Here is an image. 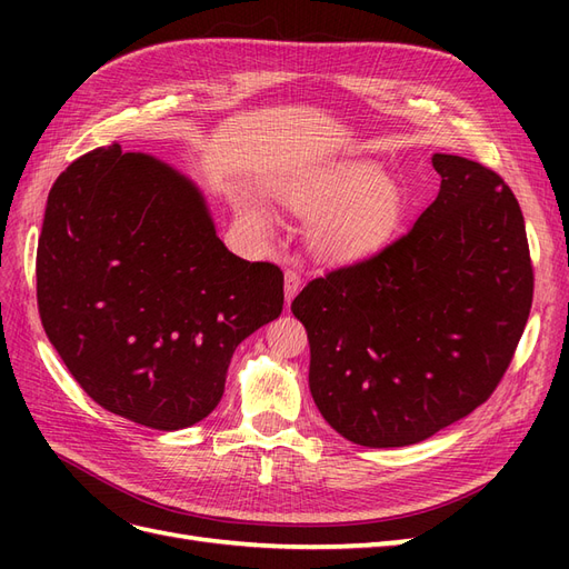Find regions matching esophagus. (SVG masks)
Instances as JSON below:
<instances>
[{"label": "esophagus", "instance_id": "34e87169", "mask_svg": "<svg viewBox=\"0 0 569 569\" xmlns=\"http://www.w3.org/2000/svg\"><path fill=\"white\" fill-rule=\"evenodd\" d=\"M301 284H303L301 272L295 270V268H289V270L284 272V301H287V303H291V299H295V297L299 295Z\"/></svg>", "mask_w": 569, "mask_h": 569}]
</instances>
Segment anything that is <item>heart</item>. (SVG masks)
<instances>
[{
    "mask_svg": "<svg viewBox=\"0 0 569 569\" xmlns=\"http://www.w3.org/2000/svg\"><path fill=\"white\" fill-rule=\"evenodd\" d=\"M278 194L289 211L313 218L308 242L318 256L332 261H353L382 249L406 211L401 187L370 161L327 166L291 180ZM239 211L258 226L268 218L256 199H244Z\"/></svg>",
    "mask_w": 569,
    "mask_h": 569,
    "instance_id": "1",
    "label": "heart"
}]
</instances>
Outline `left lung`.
<instances>
[{
	"label": "left lung",
	"mask_w": 569,
	"mask_h": 569,
	"mask_svg": "<svg viewBox=\"0 0 569 569\" xmlns=\"http://www.w3.org/2000/svg\"><path fill=\"white\" fill-rule=\"evenodd\" d=\"M437 199L368 261L291 301L320 416L358 446L425 441L485 403L518 349L533 272L525 218L493 170L435 153Z\"/></svg>",
	"instance_id": "left-lung-1"
}]
</instances>
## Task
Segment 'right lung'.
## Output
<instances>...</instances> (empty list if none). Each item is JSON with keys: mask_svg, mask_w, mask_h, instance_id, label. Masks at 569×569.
I'll list each match as a JSON object with an SVG mask.
<instances>
[{"mask_svg": "<svg viewBox=\"0 0 569 569\" xmlns=\"http://www.w3.org/2000/svg\"><path fill=\"white\" fill-rule=\"evenodd\" d=\"M282 270L216 234L201 189L118 144L68 166L38 242L44 332L92 401L161 432L220 403L234 349L282 313Z\"/></svg>", "mask_w": 569, "mask_h": 569, "instance_id": "add662e5", "label": "right lung"}]
</instances>
